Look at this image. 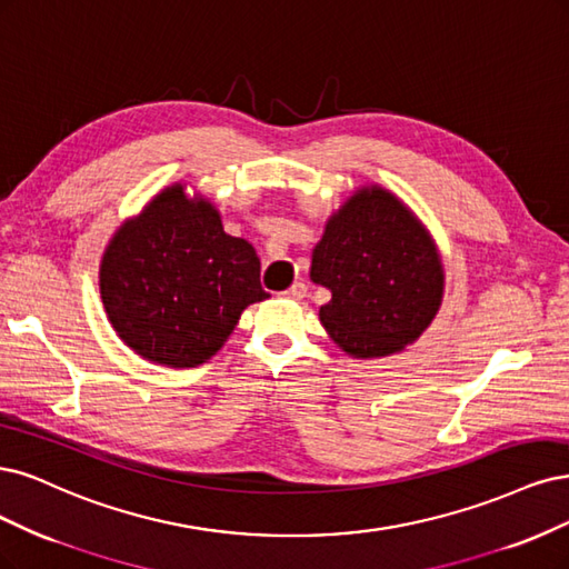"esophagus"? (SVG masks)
I'll use <instances>...</instances> for the list:
<instances>
[{"label":"esophagus","mask_w":569,"mask_h":569,"mask_svg":"<svg viewBox=\"0 0 569 569\" xmlns=\"http://www.w3.org/2000/svg\"><path fill=\"white\" fill-rule=\"evenodd\" d=\"M306 293H308L306 282H293V284L284 291V297H287V299H293V301H301V299H306Z\"/></svg>","instance_id":"esophagus-1"}]
</instances>
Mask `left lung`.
I'll return each mask as SVG.
<instances>
[{
	"label": "left lung",
	"mask_w": 569,
	"mask_h": 569,
	"mask_svg": "<svg viewBox=\"0 0 569 569\" xmlns=\"http://www.w3.org/2000/svg\"><path fill=\"white\" fill-rule=\"evenodd\" d=\"M310 280L331 291L320 322L352 358H386L415 343L442 303L438 247L405 202L358 188L327 219Z\"/></svg>",
	"instance_id": "1"
}]
</instances>
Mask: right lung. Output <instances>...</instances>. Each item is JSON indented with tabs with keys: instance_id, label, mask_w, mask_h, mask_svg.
I'll return each mask as SVG.
<instances>
[{
	"instance_id": "1",
	"label": "right lung",
	"mask_w": 569,
	"mask_h": 569,
	"mask_svg": "<svg viewBox=\"0 0 569 569\" xmlns=\"http://www.w3.org/2000/svg\"><path fill=\"white\" fill-rule=\"evenodd\" d=\"M253 247L223 230L209 200L173 183L124 221L101 259L108 320L133 352L164 367L217 356L242 310L268 299Z\"/></svg>"
}]
</instances>
